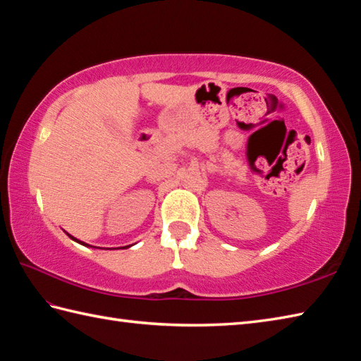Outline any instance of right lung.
I'll return each instance as SVG.
<instances>
[{
	"mask_svg": "<svg viewBox=\"0 0 361 361\" xmlns=\"http://www.w3.org/2000/svg\"><path fill=\"white\" fill-rule=\"evenodd\" d=\"M70 237H71V239H73V240H75V242H79V243H82V245H87V243H83V242H80V240H78V239H74V237H73V235H70Z\"/></svg>",
	"mask_w": 361,
	"mask_h": 361,
	"instance_id": "1",
	"label": "right lung"
}]
</instances>
